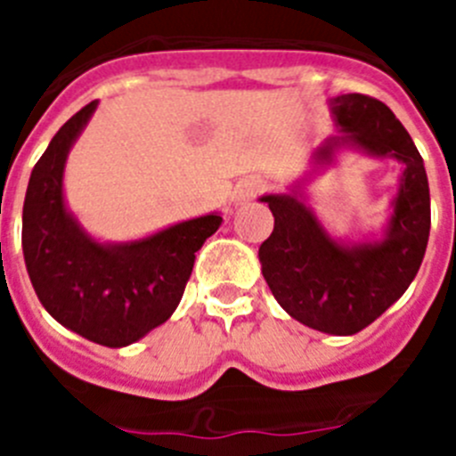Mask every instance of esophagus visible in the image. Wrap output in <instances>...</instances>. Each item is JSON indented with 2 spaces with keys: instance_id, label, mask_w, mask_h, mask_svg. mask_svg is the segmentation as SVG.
I'll use <instances>...</instances> for the list:
<instances>
[{
  "instance_id": "34e87169",
  "label": "esophagus",
  "mask_w": 456,
  "mask_h": 456,
  "mask_svg": "<svg viewBox=\"0 0 456 456\" xmlns=\"http://www.w3.org/2000/svg\"><path fill=\"white\" fill-rule=\"evenodd\" d=\"M265 187H267V184H265L260 178L244 180V183L240 184V199H256L257 193L265 191Z\"/></svg>"
}]
</instances>
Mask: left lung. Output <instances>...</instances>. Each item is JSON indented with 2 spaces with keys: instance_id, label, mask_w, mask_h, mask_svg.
Here are the masks:
<instances>
[{
  "instance_id": "1",
  "label": "left lung",
  "mask_w": 456,
  "mask_h": 456,
  "mask_svg": "<svg viewBox=\"0 0 456 456\" xmlns=\"http://www.w3.org/2000/svg\"><path fill=\"white\" fill-rule=\"evenodd\" d=\"M345 136L317 151L331 162L333 151L354 143L370 155L402 162L400 191L384 241L342 247L326 235L297 196H263L273 231L260 244L263 276L289 317L331 336H354L400 299L425 257L429 240V183L425 164L404 125L381 100L347 93L331 100Z\"/></svg>"
}]
</instances>
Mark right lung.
Masks as SVG:
<instances>
[{
    "mask_svg": "<svg viewBox=\"0 0 456 456\" xmlns=\"http://www.w3.org/2000/svg\"><path fill=\"white\" fill-rule=\"evenodd\" d=\"M95 104L63 123L31 171L22 251L40 304L59 324L104 347H125L178 308L196 251L219 231L221 216L183 221L132 244L93 241L66 212L61 180L68 151Z\"/></svg>",
    "mask_w": 456,
    "mask_h": 456,
    "instance_id": "obj_1",
    "label": "right lung"
}]
</instances>
